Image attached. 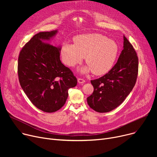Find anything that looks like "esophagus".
I'll return each mask as SVG.
<instances>
[{
    "label": "esophagus",
    "mask_w": 157,
    "mask_h": 157,
    "mask_svg": "<svg viewBox=\"0 0 157 157\" xmlns=\"http://www.w3.org/2000/svg\"><path fill=\"white\" fill-rule=\"evenodd\" d=\"M78 83L79 84H83V83H85V80L83 79H82V78H78Z\"/></svg>",
    "instance_id": "obj_1"
}]
</instances>
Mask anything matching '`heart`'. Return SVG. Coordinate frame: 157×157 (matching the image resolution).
Wrapping results in <instances>:
<instances>
[{"instance_id": "heart-1", "label": "heart", "mask_w": 157, "mask_h": 157, "mask_svg": "<svg viewBox=\"0 0 157 157\" xmlns=\"http://www.w3.org/2000/svg\"><path fill=\"white\" fill-rule=\"evenodd\" d=\"M74 44L65 43L60 49L63 63L69 67L80 63L84 57L88 64L81 72L92 71L96 75L108 72L113 66L119 53L116 41L99 34L78 36L74 39Z\"/></svg>"}]
</instances>
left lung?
<instances>
[{
  "label": "left lung",
  "mask_w": 157,
  "mask_h": 157,
  "mask_svg": "<svg viewBox=\"0 0 157 157\" xmlns=\"http://www.w3.org/2000/svg\"><path fill=\"white\" fill-rule=\"evenodd\" d=\"M138 63L134 48L124 36L123 49L117 63L104 76L91 81L94 90L87 97L90 108L98 113H107L119 106L135 86Z\"/></svg>",
  "instance_id": "1"
}]
</instances>
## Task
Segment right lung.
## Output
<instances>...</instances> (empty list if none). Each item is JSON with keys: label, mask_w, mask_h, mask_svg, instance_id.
<instances>
[{"label": "right lung", "mask_w": 157, "mask_h": 157, "mask_svg": "<svg viewBox=\"0 0 157 157\" xmlns=\"http://www.w3.org/2000/svg\"><path fill=\"white\" fill-rule=\"evenodd\" d=\"M58 30L42 32L33 36L21 50L18 63L20 85L36 108L46 113L59 110L68 97V90L76 86L77 79L61 62L60 46L44 42Z\"/></svg>", "instance_id": "right-lung-1"}]
</instances>
